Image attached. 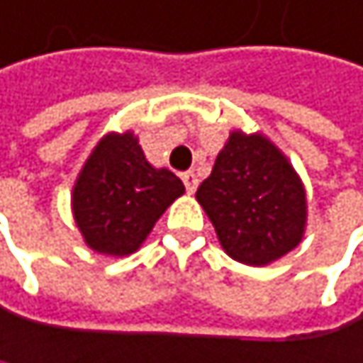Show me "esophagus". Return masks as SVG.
<instances>
[{
	"label": "esophagus",
	"mask_w": 363,
	"mask_h": 363,
	"mask_svg": "<svg viewBox=\"0 0 363 363\" xmlns=\"http://www.w3.org/2000/svg\"><path fill=\"white\" fill-rule=\"evenodd\" d=\"M183 183H185L187 194H196V189H198V176L194 172H185L183 174Z\"/></svg>",
	"instance_id": "1"
}]
</instances>
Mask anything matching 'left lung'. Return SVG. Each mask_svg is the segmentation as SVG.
<instances>
[{"instance_id":"obj_1","label":"left lung","mask_w":363,"mask_h":363,"mask_svg":"<svg viewBox=\"0 0 363 363\" xmlns=\"http://www.w3.org/2000/svg\"><path fill=\"white\" fill-rule=\"evenodd\" d=\"M196 198L223 252L237 262L271 264L303 239V183L284 152L260 133L232 131Z\"/></svg>"}]
</instances>
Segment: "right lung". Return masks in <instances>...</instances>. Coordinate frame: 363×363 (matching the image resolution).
<instances>
[{
  "label": "right lung",
  "mask_w": 363,
  "mask_h": 363,
  "mask_svg": "<svg viewBox=\"0 0 363 363\" xmlns=\"http://www.w3.org/2000/svg\"><path fill=\"white\" fill-rule=\"evenodd\" d=\"M183 194L180 178L152 167L131 131L107 133L74 180L72 215L90 250L128 256Z\"/></svg>",
  "instance_id": "1"
}]
</instances>
